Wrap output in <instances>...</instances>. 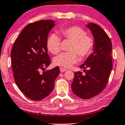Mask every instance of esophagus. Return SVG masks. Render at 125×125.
<instances>
[{
    "mask_svg": "<svg viewBox=\"0 0 125 125\" xmlns=\"http://www.w3.org/2000/svg\"><path fill=\"white\" fill-rule=\"evenodd\" d=\"M67 71V69H66V68H62V67L60 68V71H61V72H65V71Z\"/></svg>",
    "mask_w": 125,
    "mask_h": 125,
    "instance_id": "34e87169",
    "label": "esophagus"
}]
</instances>
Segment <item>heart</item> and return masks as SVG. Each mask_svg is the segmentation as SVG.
<instances>
[{"label":"heart","mask_w":125,"mask_h":125,"mask_svg":"<svg viewBox=\"0 0 125 125\" xmlns=\"http://www.w3.org/2000/svg\"><path fill=\"white\" fill-rule=\"evenodd\" d=\"M60 33L63 38L72 40L70 52H63L53 59L56 66L68 68L79 60V54L82 57L88 56L94 47V40L86 35L84 30L78 26H71L62 29ZM61 42L58 35L51 34L46 41V46L51 53L56 54L61 51Z\"/></svg>","instance_id":"heart-1"}]
</instances>
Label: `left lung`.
<instances>
[{"label":"left lung","mask_w":125,"mask_h":125,"mask_svg":"<svg viewBox=\"0 0 125 125\" xmlns=\"http://www.w3.org/2000/svg\"><path fill=\"white\" fill-rule=\"evenodd\" d=\"M86 26L94 38L93 53L80 66L81 68L84 69L86 74L83 75L80 71L74 72L71 85L74 94L83 99L92 98L103 91L113 67L112 45L110 38L98 25L89 23Z\"/></svg>","instance_id":"1"}]
</instances>
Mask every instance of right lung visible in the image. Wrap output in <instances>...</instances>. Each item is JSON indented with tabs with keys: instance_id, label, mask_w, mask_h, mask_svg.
<instances>
[{
	"instance_id": "obj_1",
	"label": "right lung",
	"mask_w": 125,
	"mask_h": 125,
	"mask_svg": "<svg viewBox=\"0 0 125 125\" xmlns=\"http://www.w3.org/2000/svg\"><path fill=\"white\" fill-rule=\"evenodd\" d=\"M54 22L45 20L29 24L20 33L11 50L15 83L22 93L31 100H40L49 95L59 73L58 66L45 71L51 62L46 41Z\"/></svg>"
}]
</instances>
